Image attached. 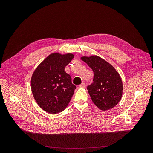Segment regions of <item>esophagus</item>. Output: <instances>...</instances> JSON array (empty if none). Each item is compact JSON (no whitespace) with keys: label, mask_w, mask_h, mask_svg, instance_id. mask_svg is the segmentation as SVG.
<instances>
[{"label":"esophagus","mask_w":153,"mask_h":153,"mask_svg":"<svg viewBox=\"0 0 153 153\" xmlns=\"http://www.w3.org/2000/svg\"><path fill=\"white\" fill-rule=\"evenodd\" d=\"M85 86H86V84H85V83H82L80 85H79V86L80 87V88H85Z\"/></svg>","instance_id":"obj_1"}]
</instances>
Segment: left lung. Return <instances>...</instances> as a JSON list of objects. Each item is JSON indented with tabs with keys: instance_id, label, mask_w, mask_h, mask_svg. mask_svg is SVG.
<instances>
[{
	"instance_id": "8db88e82",
	"label": "left lung",
	"mask_w": 153,
	"mask_h": 153,
	"mask_svg": "<svg viewBox=\"0 0 153 153\" xmlns=\"http://www.w3.org/2000/svg\"><path fill=\"white\" fill-rule=\"evenodd\" d=\"M81 59L94 72L93 82L87 86L93 102L102 111L114 107L120 100L123 85L119 74L111 64L97 56Z\"/></svg>"
}]
</instances>
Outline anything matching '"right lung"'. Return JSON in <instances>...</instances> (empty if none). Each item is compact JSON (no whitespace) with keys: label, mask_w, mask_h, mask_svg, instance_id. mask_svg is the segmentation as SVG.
Listing matches in <instances>:
<instances>
[{"label":"right lung","mask_w":153,"mask_h":153,"mask_svg":"<svg viewBox=\"0 0 153 153\" xmlns=\"http://www.w3.org/2000/svg\"><path fill=\"white\" fill-rule=\"evenodd\" d=\"M74 56L70 53L51 54L40 63L32 75L31 87L34 99L48 113L54 114L63 111L71 99L76 86L65 68Z\"/></svg>","instance_id":"right-lung-1"}]
</instances>
